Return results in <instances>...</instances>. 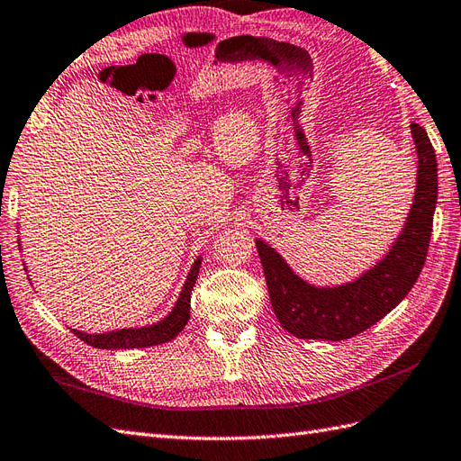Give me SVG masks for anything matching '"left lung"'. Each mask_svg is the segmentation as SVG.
Returning <instances> with one entry per match:
<instances>
[{
    "label": "left lung",
    "instance_id": "left-lung-1",
    "mask_svg": "<svg viewBox=\"0 0 461 461\" xmlns=\"http://www.w3.org/2000/svg\"><path fill=\"white\" fill-rule=\"evenodd\" d=\"M411 133L419 158L411 211L388 256L358 279L339 287H314L298 277L271 246L256 240L273 312L294 338L328 341L355 338L392 312L419 279L437 207L438 167L427 131L411 123Z\"/></svg>",
    "mask_w": 461,
    "mask_h": 461
}]
</instances>
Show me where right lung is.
Returning <instances> with one entry per match:
<instances>
[{
	"label": "right lung",
	"instance_id": "right-lung-1",
	"mask_svg": "<svg viewBox=\"0 0 461 461\" xmlns=\"http://www.w3.org/2000/svg\"><path fill=\"white\" fill-rule=\"evenodd\" d=\"M200 266L202 258H197L188 273V279L184 283L178 301L172 308V312L167 318L153 323V326L126 328L106 333H83L73 330V333L86 345L96 347V349H140V347H153L174 339L190 320V298L197 273H200Z\"/></svg>",
	"mask_w": 461,
	"mask_h": 461
}]
</instances>
